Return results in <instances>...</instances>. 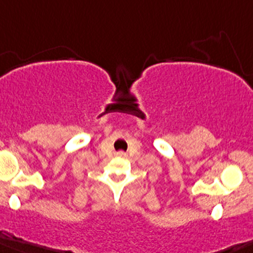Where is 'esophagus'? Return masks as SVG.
Listing matches in <instances>:
<instances>
[{
	"mask_svg": "<svg viewBox=\"0 0 253 253\" xmlns=\"http://www.w3.org/2000/svg\"><path fill=\"white\" fill-rule=\"evenodd\" d=\"M117 156H119V157H126V153L124 151H119V152H117Z\"/></svg>",
	"mask_w": 253,
	"mask_h": 253,
	"instance_id": "obj_1",
	"label": "esophagus"
}]
</instances>
